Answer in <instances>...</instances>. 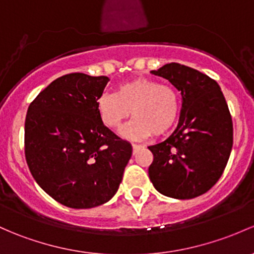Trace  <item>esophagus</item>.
<instances>
[{
	"label": "esophagus",
	"instance_id": "obj_1",
	"mask_svg": "<svg viewBox=\"0 0 254 254\" xmlns=\"http://www.w3.org/2000/svg\"><path fill=\"white\" fill-rule=\"evenodd\" d=\"M141 148H143L142 145H136V143H132V153H137Z\"/></svg>",
	"mask_w": 254,
	"mask_h": 254
}]
</instances>
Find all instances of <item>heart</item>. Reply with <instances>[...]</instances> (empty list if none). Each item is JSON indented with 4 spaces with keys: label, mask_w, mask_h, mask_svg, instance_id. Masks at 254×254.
<instances>
[{
    "label": "heart",
    "mask_w": 254,
    "mask_h": 254,
    "mask_svg": "<svg viewBox=\"0 0 254 254\" xmlns=\"http://www.w3.org/2000/svg\"><path fill=\"white\" fill-rule=\"evenodd\" d=\"M96 107L103 125L114 131L122 127L131 111L135 119L125 127L123 135L138 140L169 131L178 119L180 100L172 85L135 78L120 84L116 93L101 95Z\"/></svg>",
    "instance_id": "1"
}]
</instances>
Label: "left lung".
<instances>
[{
	"instance_id": "8db88e82",
	"label": "left lung",
	"mask_w": 254,
	"mask_h": 254,
	"mask_svg": "<svg viewBox=\"0 0 254 254\" xmlns=\"http://www.w3.org/2000/svg\"><path fill=\"white\" fill-rule=\"evenodd\" d=\"M152 73L181 92L183 107L175 131L148 147L149 179L164 196L194 198L215 185L228 164L234 140L228 103L215 80L190 66L169 63Z\"/></svg>"
}]
</instances>
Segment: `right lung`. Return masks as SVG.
Segmentation results:
<instances>
[{
  "instance_id": "obj_1",
  "label": "right lung",
  "mask_w": 254,
  "mask_h": 254,
  "mask_svg": "<svg viewBox=\"0 0 254 254\" xmlns=\"http://www.w3.org/2000/svg\"><path fill=\"white\" fill-rule=\"evenodd\" d=\"M107 76L71 73L52 81L30 103L24 149L31 175L66 207L93 208L118 191L132 147L103 125L98 97Z\"/></svg>"
}]
</instances>
